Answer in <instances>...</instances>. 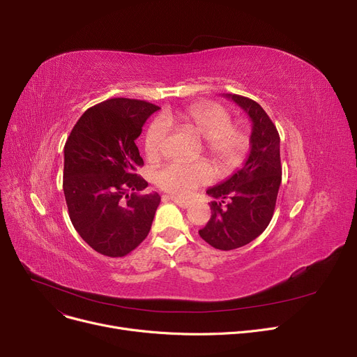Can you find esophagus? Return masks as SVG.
Returning <instances> with one entry per match:
<instances>
[{
  "mask_svg": "<svg viewBox=\"0 0 357 357\" xmlns=\"http://www.w3.org/2000/svg\"><path fill=\"white\" fill-rule=\"evenodd\" d=\"M167 199H172L181 208H190L192 205L191 201H186V199H182V198H178V197H167Z\"/></svg>",
  "mask_w": 357,
  "mask_h": 357,
  "instance_id": "34e87169",
  "label": "esophagus"
}]
</instances>
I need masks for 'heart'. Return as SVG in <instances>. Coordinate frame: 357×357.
<instances>
[{"mask_svg":"<svg viewBox=\"0 0 357 357\" xmlns=\"http://www.w3.org/2000/svg\"><path fill=\"white\" fill-rule=\"evenodd\" d=\"M169 123H178L190 128L204 139V153L207 155L220 172H231L240 166L250 147V135L245 126L233 124L230 111L215 102H197L176 112H167L150 123L144 149L150 159H158L165 153L169 136ZM213 179L211 167L205 162H171L156 175V182L163 191L188 197L198 186Z\"/></svg>","mask_w":357,"mask_h":357,"instance_id":"1","label":"heart"}]
</instances>
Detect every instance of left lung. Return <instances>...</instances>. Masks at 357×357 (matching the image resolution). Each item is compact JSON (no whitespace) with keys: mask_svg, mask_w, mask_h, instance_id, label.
<instances>
[{"mask_svg":"<svg viewBox=\"0 0 357 357\" xmlns=\"http://www.w3.org/2000/svg\"><path fill=\"white\" fill-rule=\"evenodd\" d=\"M252 119L250 153L227 181L207 190L213 201L211 218L199 230L202 240L218 250H233L255 240L266 230L273 217L282 166L279 133L266 111L256 101L227 93Z\"/></svg>","mask_w":357,"mask_h":357,"instance_id":"1","label":"left lung"}]
</instances>
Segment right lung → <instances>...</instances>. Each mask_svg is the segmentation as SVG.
I'll return each mask as SVG.
<instances>
[{
    "mask_svg": "<svg viewBox=\"0 0 357 357\" xmlns=\"http://www.w3.org/2000/svg\"><path fill=\"white\" fill-rule=\"evenodd\" d=\"M159 107L111 98L88 108L65 143L63 192L69 218L85 243L108 257H123L147 237L159 194L139 195L143 159L135 140Z\"/></svg>",
    "mask_w": 357,
    "mask_h": 357,
    "instance_id": "1",
    "label": "right lung"
}]
</instances>
